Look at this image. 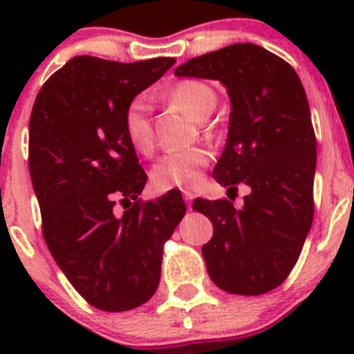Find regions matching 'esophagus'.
<instances>
[{
  "mask_svg": "<svg viewBox=\"0 0 354 354\" xmlns=\"http://www.w3.org/2000/svg\"><path fill=\"white\" fill-rule=\"evenodd\" d=\"M183 196H184V200H186V205H187V209H192V200H193V192H189V189H184L183 192Z\"/></svg>",
  "mask_w": 354,
  "mask_h": 354,
  "instance_id": "obj_1",
  "label": "esophagus"
}]
</instances>
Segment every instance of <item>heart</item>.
I'll use <instances>...</instances> for the list:
<instances>
[{"label":"heart","instance_id":"1","mask_svg":"<svg viewBox=\"0 0 354 354\" xmlns=\"http://www.w3.org/2000/svg\"><path fill=\"white\" fill-rule=\"evenodd\" d=\"M170 101L193 120H205L214 111L218 95L204 81L184 80L170 90ZM124 131L131 145L140 154H152L154 129L145 97H136L124 111ZM211 156L202 147L174 150L162 156L152 168V183L159 192L175 187H195L202 179V170L209 165Z\"/></svg>","mask_w":354,"mask_h":354}]
</instances>
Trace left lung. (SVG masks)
<instances>
[{
    "instance_id": "8db88e82",
    "label": "left lung",
    "mask_w": 354,
    "mask_h": 354,
    "mask_svg": "<svg viewBox=\"0 0 354 354\" xmlns=\"http://www.w3.org/2000/svg\"><path fill=\"white\" fill-rule=\"evenodd\" d=\"M177 76L218 80L230 97V126L212 177L252 193L243 209L227 198H196L211 220L202 246L207 273L220 289L259 296L289 277L314 220L317 142L298 74L255 44H232L175 68Z\"/></svg>"
}]
</instances>
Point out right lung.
<instances>
[{
    "instance_id": "1",
    "label": "right lung",
    "mask_w": 354,
    "mask_h": 354,
    "mask_svg": "<svg viewBox=\"0 0 354 354\" xmlns=\"http://www.w3.org/2000/svg\"><path fill=\"white\" fill-rule=\"evenodd\" d=\"M174 64L76 56L42 84L31 109L28 165L44 239L99 310H131L154 296L162 245L186 214L177 192L138 200L147 174L124 131L127 104Z\"/></svg>"
}]
</instances>
